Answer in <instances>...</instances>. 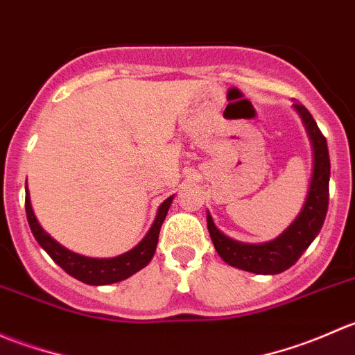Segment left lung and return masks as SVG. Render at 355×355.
<instances>
[{"mask_svg": "<svg viewBox=\"0 0 355 355\" xmlns=\"http://www.w3.org/2000/svg\"><path fill=\"white\" fill-rule=\"evenodd\" d=\"M293 110L302 120L309 137L311 149H313V173H311L306 202L287 230L264 244H245V242L234 241L218 230L213 216L207 211V230L214 249L225 263L239 270L256 275H278L288 270L316 239L327 218L328 185H330V155H328L327 139L318 128L313 114L300 103H295Z\"/></svg>", "mask_w": 355, "mask_h": 355, "instance_id": "8db88e82", "label": "left lung"}]
</instances>
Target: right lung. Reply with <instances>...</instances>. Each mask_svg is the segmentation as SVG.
Masks as SVG:
<instances>
[{
	"label": "right lung",
	"instance_id": "obj_1",
	"mask_svg": "<svg viewBox=\"0 0 355 355\" xmlns=\"http://www.w3.org/2000/svg\"><path fill=\"white\" fill-rule=\"evenodd\" d=\"M171 200L173 196H170L166 200L161 202V206L157 207V213L155 221H153L151 228L146 234V237L139 242L134 249H130L128 252L120 254L116 257H87L82 256V254L73 252V250H68L67 247L55 241L44 228L41 227V223L35 218L34 209H32L31 204V194H28V189L25 187V213H27L28 227H31L32 235L35 237L37 244L49 254L53 261L58 264L60 268L67 271L70 277L77 278V280L84 282L87 285H110L116 284V282L127 280L128 277H132L134 273L141 271L142 268L148 266L149 261L153 259L156 252L157 239H159V230L161 225H163L164 218H166L168 209L171 206Z\"/></svg>",
	"mask_w": 355,
	"mask_h": 355
}]
</instances>
